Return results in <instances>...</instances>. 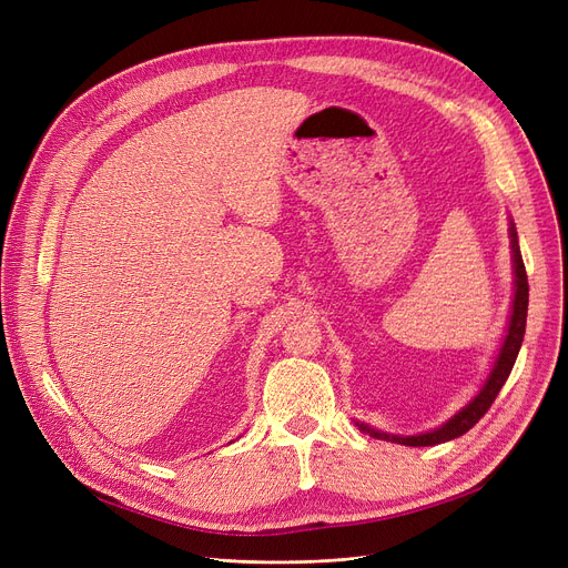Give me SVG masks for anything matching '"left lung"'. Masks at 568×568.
<instances>
[{"label": "left lung", "instance_id": "8db88e82", "mask_svg": "<svg viewBox=\"0 0 568 568\" xmlns=\"http://www.w3.org/2000/svg\"><path fill=\"white\" fill-rule=\"evenodd\" d=\"M509 236H511L514 275H516V280H514L516 293H514V305H511V318H509V329H507L505 344H503V348H499V355L493 364L490 376H488L486 385L481 387V392L473 398L468 406L458 410L447 424H443L436 430L419 433V436H389V433L376 430V428L366 426V424H357L362 430H366L369 436H374L378 440H387V443H398V445H408V447H430V445H440V443H447V440H454V438L463 436V433H468L488 413V408L495 402V396L499 394V389H503V385L507 383V378L514 369L523 337H525V323H527L529 284H527V273H525V263H523V256H520L514 222L509 226Z\"/></svg>", "mask_w": 568, "mask_h": 568}]
</instances>
